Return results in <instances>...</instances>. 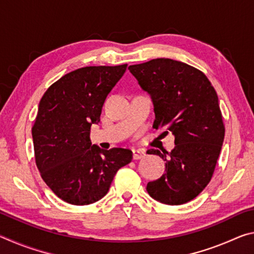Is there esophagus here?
I'll return each instance as SVG.
<instances>
[{
	"instance_id": "obj_1",
	"label": "esophagus",
	"mask_w": 254,
	"mask_h": 254,
	"mask_svg": "<svg viewBox=\"0 0 254 254\" xmlns=\"http://www.w3.org/2000/svg\"><path fill=\"white\" fill-rule=\"evenodd\" d=\"M145 156V151L143 149H134L133 150V159L134 160H139Z\"/></svg>"
}]
</instances>
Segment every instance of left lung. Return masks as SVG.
<instances>
[{
    "instance_id": "1",
    "label": "left lung",
    "mask_w": 254,
    "mask_h": 254,
    "mask_svg": "<svg viewBox=\"0 0 254 254\" xmlns=\"http://www.w3.org/2000/svg\"><path fill=\"white\" fill-rule=\"evenodd\" d=\"M153 103L154 128L175 135L171 152L156 149L166 161V173L147 185L149 195L167 205L194 199L212 179L225 127L218 97L200 70L168 58H157L128 67Z\"/></svg>"
}]
</instances>
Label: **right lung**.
<instances>
[{
	"label": "right lung",
	"instance_id": "1",
	"mask_svg": "<svg viewBox=\"0 0 254 254\" xmlns=\"http://www.w3.org/2000/svg\"><path fill=\"white\" fill-rule=\"evenodd\" d=\"M126 65L70 71L47 89L32 127L34 157L42 179L60 199L88 205L109 191L115 174L132 160L123 148L103 150L89 139L106 96Z\"/></svg>",
	"mask_w": 254,
	"mask_h": 254
}]
</instances>
